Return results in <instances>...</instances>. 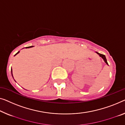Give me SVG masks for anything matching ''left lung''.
<instances>
[{
	"label": "left lung",
	"mask_w": 125,
	"mask_h": 125,
	"mask_svg": "<svg viewBox=\"0 0 125 125\" xmlns=\"http://www.w3.org/2000/svg\"><path fill=\"white\" fill-rule=\"evenodd\" d=\"M96 53H97L99 55V56H100V57H102V58L103 59V60L104 61V62H105L106 63V64L108 65V62H107V59H106V58H105V55H104V54H100V53H98V52H96Z\"/></svg>",
	"instance_id": "obj_1"
}]
</instances>
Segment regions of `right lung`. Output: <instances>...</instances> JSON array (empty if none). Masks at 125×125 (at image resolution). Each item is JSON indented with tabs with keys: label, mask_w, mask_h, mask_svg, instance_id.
<instances>
[{
	"label": "right lung",
	"mask_w": 125,
	"mask_h": 125,
	"mask_svg": "<svg viewBox=\"0 0 125 125\" xmlns=\"http://www.w3.org/2000/svg\"><path fill=\"white\" fill-rule=\"evenodd\" d=\"M32 46H29V47H26V48H31V47H32ZM19 52H17V53L16 54H15V55H16V54H18V53H19ZM11 72H12V76H13V74H12V68H11Z\"/></svg>",
	"instance_id": "add662e5"
}]
</instances>
